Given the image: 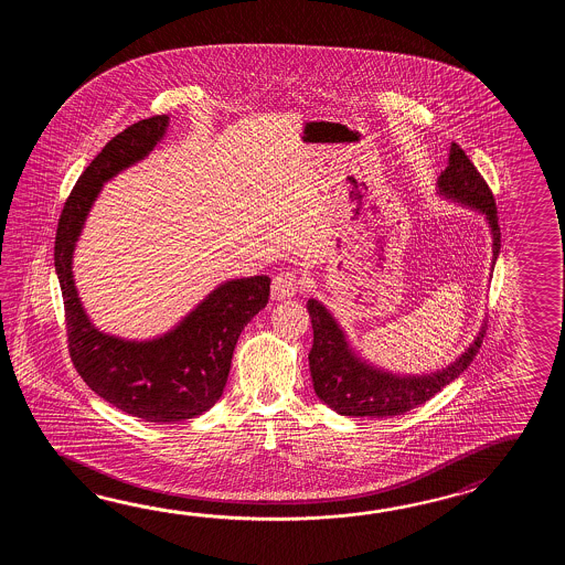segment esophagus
<instances>
[{"label": "esophagus", "mask_w": 565, "mask_h": 565, "mask_svg": "<svg viewBox=\"0 0 565 565\" xmlns=\"http://www.w3.org/2000/svg\"><path fill=\"white\" fill-rule=\"evenodd\" d=\"M299 278L295 273H278L277 277L273 278V299L282 300L290 299L297 295L299 290Z\"/></svg>", "instance_id": "34e87169"}]
</instances>
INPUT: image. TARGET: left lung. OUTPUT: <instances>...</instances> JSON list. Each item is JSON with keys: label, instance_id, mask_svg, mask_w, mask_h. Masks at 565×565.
Masks as SVG:
<instances>
[{"label": "left lung", "instance_id": "left-lung-1", "mask_svg": "<svg viewBox=\"0 0 565 565\" xmlns=\"http://www.w3.org/2000/svg\"><path fill=\"white\" fill-rule=\"evenodd\" d=\"M438 193L445 195L446 200L469 205L487 217L491 228L494 265L501 250L497 205L487 181L482 180L460 145H450L448 166L438 178ZM307 309L312 323L309 367L315 394L329 408L335 409L337 414L353 418H387L418 408L469 367L470 361L477 358L484 337L482 327L467 351L448 367L422 375H399L361 360L349 345L345 331L339 327L335 317L327 311L323 302L309 299Z\"/></svg>", "mask_w": 565, "mask_h": 565}]
</instances>
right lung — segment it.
<instances>
[{"label":"right lung","instance_id":"right-lung-1","mask_svg":"<svg viewBox=\"0 0 565 565\" xmlns=\"http://www.w3.org/2000/svg\"><path fill=\"white\" fill-rule=\"evenodd\" d=\"M168 115L139 120L113 137L68 195L56 230L54 266L61 280L68 351L86 385L115 408L145 422H181L216 404L228 382L242 329L263 311L270 278H232L214 288L171 331L149 341L107 335L90 323L74 287L73 254L105 181L153 151Z\"/></svg>","mask_w":565,"mask_h":565}]
</instances>
